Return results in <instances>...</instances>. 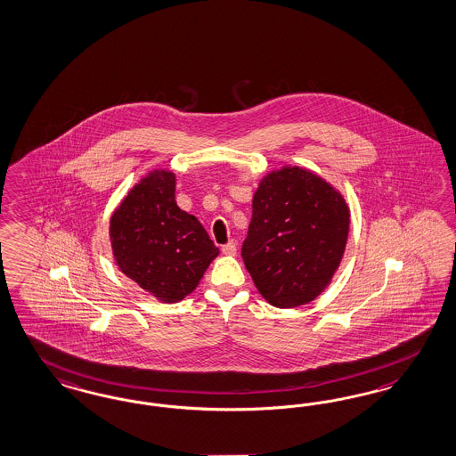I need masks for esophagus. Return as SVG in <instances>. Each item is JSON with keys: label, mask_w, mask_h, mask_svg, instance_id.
<instances>
[{"label": "esophagus", "mask_w": 456, "mask_h": 456, "mask_svg": "<svg viewBox=\"0 0 456 456\" xmlns=\"http://www.w3.org/2000/svg\"><path fill=\"white\" fill-rule=\"evenodd\" d=\"M237 252V244L234 240H231V242H227L224 248H222V254H225V256H236Z\"/></svg>", "instance_id": "obj_1"}]
</instances>
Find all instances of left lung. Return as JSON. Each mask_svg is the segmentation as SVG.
<instances>
[{
	"label": "left lung",
	"instance_id": "8db88e82",
	"mask_svg": "<svg viewBox=\"0 0 456 456\" xmlns=\"http://www.w3.org/2000/svg\"><path fill=\"white\" fill-rule=\"evenodd\" d=\"M350 229L346 197L320 175L284 165L252 197L242 259L261 297L295 308L322 295L342 263Z\"/></svg>",
	"mask_w": 456,
	"mask_h": 456
}]
</instances>
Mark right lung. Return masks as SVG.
I'll list each match as a JSON object with an SVG mask.
<instances>
[{"label": "right lung", "mask_w": 456, "mask_h": 456, "mask_svg": "<svg viewBox=\"0 0 456 456\" xmlns=\"http://www.w3.org/2000/svg\"><path fill=\"white\" fill-rule=\"evenodd\" d=\"M175 189L176 175L155 168L126 193L110 219L116 265L161 303L189 297L219 256L204 225L176 205Z\"/></svg>", "instance_id": "add662e5"}]
</instances>
